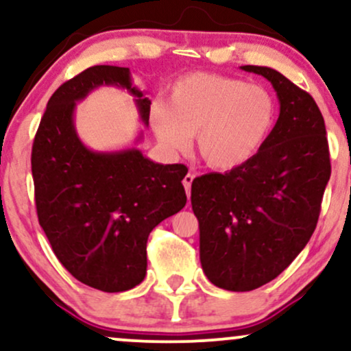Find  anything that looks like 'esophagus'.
Returning a JSON list of instances; mask_svg holds the SVG:
<instances>
[{
    "instance_id": "34e87169",
    "label": "esophagus",
    "mask_w": 351,
    "mask_h": 351,
    "mask_svg": "<svg viewBox=\"0 0 351 351\" xmlns=\"http://www.w3.org/2000/svg\"><path fill=\"white\" fill-rule=\"evenodd\" d=\"M193 180H194V176L189 175V173L183 178V186H184V189H186L188 199H189V194H191V183H193Z\"/></svg>"
}]
</instances>
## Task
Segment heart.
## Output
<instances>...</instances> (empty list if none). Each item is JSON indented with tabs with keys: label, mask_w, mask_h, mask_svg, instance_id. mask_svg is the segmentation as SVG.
Returning a JSON list of instances; mask_svg holds the SVG:
<instances>
[{
	"label": "heart",
	"mask_w": 351,
	"mask_h": 351,
	"mask_svg": "<svg viewBox=\"0 0 351 351\" xmlns=\"http://www.w3.org/2000/svg\"><path fill=\"white\" fill-rule=\"evenodd\" d=\"M276 121L271 93L258 84L214 73H191L170 90L168 106L152 109L155 135L167 149L184 152L196 135L209 168L227 171L248 162Z\"/></svg>",
	"instance_id": "1"
}]
</instances>
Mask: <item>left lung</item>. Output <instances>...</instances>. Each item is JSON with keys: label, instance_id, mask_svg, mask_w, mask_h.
<instances>
[{"label": "left lung", "instance_id": "left-lung-1", "mask_svg": "<svg viewBox=\"0 0 351 351\" xmlns=\"http://www.w3.org/2000/svg\"><path fill=\"white\" fill-rule=\"evenodd\" d=\"M240 69L273 84L276 124L248 162L191 184L202 271L235 293L267 285L302 252L330 180L325 122L314 98L268 66Z\"/></svg>", "mask_w": 351, "mask_h": 351}]
</instances>
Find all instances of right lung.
<instances>
[{
	"mask_svg": "<svg viewBox=\"0 0 351 351\" xmlns=\"http://www.w3.org/2000/svg\"><path fill=\"white\" fill-rule=\"evenodd\" d=\"M99 86L128 90L149 125L152 101L134 86L130 70L90 66L49 99L34 138L32 178L37 217L58 261L83 285L121 293L145 278L150 232L186 204L181 181L188 168L152 162L137 147L88 149L75 109Z\"/></svg>",
	"mask_w": 351,
	"mask_h": 351,
	"instance_id": "add662e5",
	"label": "right lung"
}]
</instances>
